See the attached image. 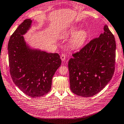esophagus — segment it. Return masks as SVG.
I'll return each instance as SVG.
<instances>
[{
  "label": "esophagus",
  "mask_w": 124,
  "mask_h": 124,
  "mask_svg": "<svg viewBox=\"0 0 124 124\" xmlns=\"http://www.w3.org/2000/svg\"><path fill=\"white\" fill-rule=\"evenodd\" d=\"M60 58H61V60L63 62V61H64L65 60H66V55H65L64 54H61Z\"/></svg>",
  "instance_id": "esophagus-1"
}]
</instances>
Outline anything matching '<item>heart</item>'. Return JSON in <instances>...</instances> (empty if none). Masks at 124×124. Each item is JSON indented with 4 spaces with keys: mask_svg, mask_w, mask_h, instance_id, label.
I'll return each mask as SVG.
<instances>
[{
    "mask_svg": "<svg viewBox=\"0 0 124 124\" xmlns=\"http://www.w3.org/2000/svg\"><path fill=\"white\" fill-rule=\"evenodd\" d=\"M77 31V28L76 27H73L70 28L65 33L62 34V37H69L70 35H72L76 32ZM87 32L84 30H80L78 31L72 37L70 41V46L71 47L76 48L81 46L85 43L87 39Z\"/></svg>",
    "mask_w": 124,
    "mask_h": 124,
    "instance_id": "1",
    "label": "heart"
}]
</instances>
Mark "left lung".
Returning <instances> with one entry per match:
<instances>
[{
	"label": "left lung",
	"mask_w": 124,
	"mask_h": 124,
	"mask_svg": "<svg viewBox=\"0 0 124 124\" xmlns=\"http://www.w3.org/2000/svg\"><path fill=\"white\" fill-rule=\"evenodd\" d=\"M104 31L79 51L73 53L69 60L70 89L77 95L94 96L112 78L115 66V39L107 25H105Z\"/></svg>",
	"instance_id": "8db88e82"
}]
</instances>
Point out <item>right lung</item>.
I'll return each instance as SVG.
<instances>
[{"instance_id": "right-lung-1", "label": "right lung", "mask_w": 124, "mask_h": 124, "mask_svg": "<svg viewBox=\"0 0 124 124\" xmlns=\"http://www.w3.org/2000/svg\"><path fill=\"white\" fill-rule=\"evenodd\" d=\"M32 21L25 19L10 36L8 50L10 76L21 91L32 98L45 95L51 88L52 78L62 60L57 53L33 50L23 35Z\"/></svg>"}]
</instances>
